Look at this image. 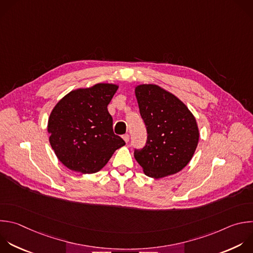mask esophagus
Here are the masks:
<instances>
[{
    "mask_svg": "<svg viewBox=\"0 0 253 253\" xmlns=\"http://www.w3.org/2000/svg\"><path fill=\"white\" fill-rule=\"evenodd\" d=\"M122 138H123V140H124L126 143L129 142V134H124V135L122 136Z\"/></svg>",
    "mask_w": 253,
    "mask_h": 253,
    "instance_id": "1",
    "label": "esophagus"
}]
</instances>
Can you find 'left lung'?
<instances>
[{
    "instance_id": "obj_1",
    "label": "left lung",
    "mask_w": 253,
    "mask_h": 253,
    "mask_svg": "<svg viewBox=\"0 0 253 253\" xmlns=\"http://www.w3.org/2000/svg\"><path fill=\"white\" fill-rule=\"evenodd\" d=\"M147 141L135 149L134 157L151 178L174 175L189 164L199 142L196 118L174 94L155 84L135 88Z\"/></svg>"
}]
</instances>
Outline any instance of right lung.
<instances>
[{"mask_svg":"<svg viewBox=\"0 0 253 253\" xmlns=\"http://www.w3.org/2000/svg\"><path fill=\"white\" fill-rule=\"evenodd\" d=\"M118 86L98 83L73 90L52 109L47 124L49 143L57 159L69 170L93 174L125 145L113 132L107 106Z\"/></svg>","mask_w":253,"mask_h":253,"instance_id":"obj_1","label":"right lung"}]
</instances>
